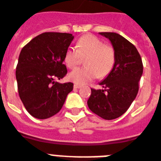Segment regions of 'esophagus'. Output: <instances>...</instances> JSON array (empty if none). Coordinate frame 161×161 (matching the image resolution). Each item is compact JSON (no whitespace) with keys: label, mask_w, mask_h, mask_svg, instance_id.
Returning <instances> with one entry per match:
<instances>
[{"label":"esophagus","mask_w":161,"mask_h":161,"mask_svg":"<svg viewBox=\"0 0 161 161\" xmlns=\"http://www.w3.org/2000/svg\"><path fill=\"white\" fill-rule=\"evenodd\" d=\"M82 87V86H81V85H79V84H78V83H74V88H79V87Z\"/></svg>","instance_id":"esophagus-1"}]
</instances>
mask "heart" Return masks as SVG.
Instances as JSON below:
<instances>
[{
    "instance_id": "obj_1",
    "label": "heart",
    "mask_w": 161,
    "mask_h": 161,
    "mask_svg": "<svg viewBox=\"0 0 161 161\" xmlns=\"http://www.w3.org/2000/svg\"><path fill=\"white\" fill-rule=\"evenodd\" d=\"M78 49L69 46L65 51L64 61L67 67L74 69L80 63L81 57L87 56L85 64L87 67L78 68L69 74V77L78 84L106 77L110 74L116 63V52L111 45L105 44L95 35H86L81 37L77 44Z\"/></svg>"
}]
</instances>
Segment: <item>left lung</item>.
<instances>
[{"label": "left lung", "mask_w": 161, "mask_h": 161, "mask_svg": "<svg viewBox=\"0 0 161 161\" xmlns=\"http://www.w3.org/2000/svg\"><path fill=\"white\" fill-rule=\"evenodd\" d=\"M99 34L112 43L116 63L108 77L99 83L103 89L91 88L87 106L102 118L113 120L124 114L136 98L143 64L136 48L126 39L113 32Z\"/></svg>", "instance_id": "1"}]
</instances>
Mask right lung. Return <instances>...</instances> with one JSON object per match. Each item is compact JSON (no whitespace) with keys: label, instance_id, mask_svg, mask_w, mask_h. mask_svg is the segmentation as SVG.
I'll return each instance as SVG.
<instances>
[{"label":"right lung","instance_id":"1","mask_svg":"<svg viewBox=\"0 0 161 161\" xmlns=\"http://www.w3.org/2000/svg\"><path fill=\"white\" fill-rule=\"evenodd\" d=\"M72 34L45 32L23 47L16 66L18 92L27 112L38 119H47L62 108L73 83H59L67 74L63 62L74 40Z\"/></svg>","mask_w":161,"mask_h":161}]
</instances>
